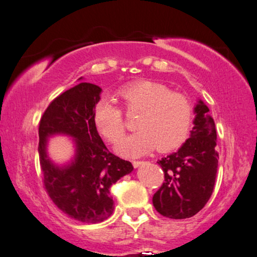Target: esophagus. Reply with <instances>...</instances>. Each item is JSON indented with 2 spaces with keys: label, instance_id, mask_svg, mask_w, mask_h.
<instances>
[{
  "label": "esophagus",
  "instance_id": "esophagus-1",
  "mask_svg": "<svg viewBox=\"0 0 257 257\" xmlns=\"http://www.w3.org/2000/svg\"><path fill=\"white\" fill-rule=\"evenodd\" d=\"M142 164H144L143 161H133V165L135 166V168H139V166H141Z\"/></svg>",
  "mask_w": 257,
  "mask_h": 257
}]
</instances>
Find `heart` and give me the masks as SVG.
I'll use <instances>...</instances> for the list:
<instances>
[{
    "label": "heart",
    "mask_w": 257,
    "mask_h": 257,
    "mask_svg": "<svg viewBox=\"0 0 257 257\" xmlns=\"http://www.w3.org/2000/svg\"><path fill=\"white\" fill-rule=\"evenodd\" d=\"M128 113H139L137 132L122 141L117 151L127 157H137L158 150L179 147L189 136L193 122V106L184 94L171 92L165 85L143 80L129 84L117 93ZM93 121L101 135L111 143L123 136L125 122L121 108L109 99L95 104Z\"/></svg>",
    "instance_id": "1"
}]
</instances>
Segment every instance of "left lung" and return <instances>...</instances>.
Here are the masks:
<instances>
[{"mask_svg":"<svg viewBox=\"0 0 257 257\" xmlns=\"http://www.w3.org/2000/svg\"><path fill=\"white\" fill-rule=\"evenodd\" d=\"M194 113L190 139L178 151L157 162L164 172V183L154 194L153 204L160 214L170 219L196 215L214 189L219 158L215 123L201 100Z\"/></svg>","mask_w":257,"mask_h":257,"instance_id":"left-lung-1","label":"left lung"}]
</instances>
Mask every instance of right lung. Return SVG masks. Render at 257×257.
<instances>
[{"instance_id": "add662e5", "label": "right lung", "mask_w": 257, "mask_h": 257, "mask_svg": "<svg viewBox=\"0 0 257 257\" xmlns=\"http://www.w3.org/2000/svg\"><path fill=\"white\" fill-rule=\"evenodd\" d=\"M99 86L80 82L58 95L39 121V164L44 189L58 208L70 218L97 223L114 211L110 187L133 171L129 161L111 154L97 133L93 111L100 100ZM72 136L76 155L70 165H53L46 154L47 137Z\"/></svg>"}]
</instances>
